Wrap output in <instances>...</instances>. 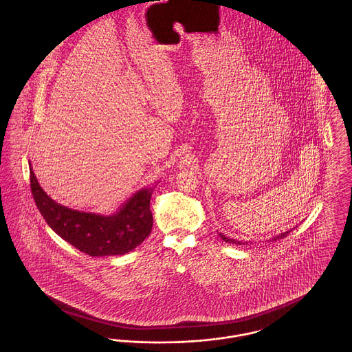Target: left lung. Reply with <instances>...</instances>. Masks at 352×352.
<instances>
[{
	"label": "left lung",
	"instance_id": "obj_1",
	"mask_svg": "<svg viewBox=\"0 0 352 352\" xmlns=\"http://www.w3.org/2000/svg\"><path fill=\"white\" fill-rule=\"evenodd\" d=\"M293 230H289V231H286L284 234H277V236H274V237H272V240L270 241H277V240H280V239H284L286 237L287 234H290ZM219 236L226 241V243H232V244H237V245H244V244H248V243H243V241H237V240H234V239H230V237H227V236H224L223 234H219Z\"/></svg>",
	"mask_w": 352,
	"mask_h": 352
}]
</instances>
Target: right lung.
Instances as JSON below:
<instances>
[{
	"instance_id": "obj_1",
	"label": "right lung",
	"mask_w": 352,
	"mask_h": 352,
	"mask_svg": "<svg viewBox=\"0 0 352 352\" xmlns=\"http://www.w3.org/2000/svg\"><path fill=\"white\" fill-rule=\"evenodd\" d=\"M30 187L34 201L46 223L76 250L89 256H120L133 251L151 232L153 188H142L115 215L104 217L71 210L42 190L30 168Z\"/></svg>"
}]
</instances>
